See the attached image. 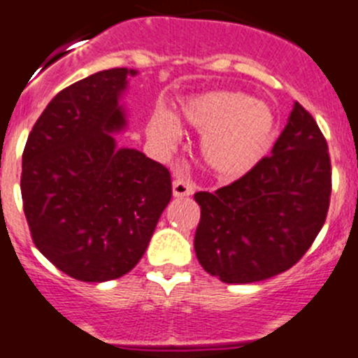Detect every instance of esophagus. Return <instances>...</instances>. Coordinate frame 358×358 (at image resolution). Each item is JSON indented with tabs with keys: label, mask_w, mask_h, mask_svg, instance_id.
<instances>
[{
	"label": "esophagus",
	"mask_w": 358,
	"mask_h": 358,
	"mask_svg": "<svg viewBox=\"0 0 358 358\" xmlns=\"http://www.w3.org/2000/svg\"><path fill=\"white\" fill-rule=\"evenodd\" d=\"M194 194V185L192 182L185 178H176L173 182V196L175 197H189Z\"/></svg>",
	"instance_id": "obj_1"
}]
</instances>
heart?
I'll return each mask as SVG.
<instances>
[{
  "label": "heart",
  "instance_id": "b5f03b06",
  "mask_svg": "<svg viewBox=\"0 0 358 358\" xmlns=\"http://www.w3.org/2000/svg\"><path fill=\"white\" fill-rule=\"evenodd\" d=\"M182 117L203 136V155L225 178H238L255 168L275 138V115L264 103L239 91H210L189 98ZM152 134L175 141L180 134L176 120L159 112L152 120Z\"/></svg>",
  "mask_w": 358,
  "mask_h": 358
}]
</instances>
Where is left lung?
<instances>
[{"instance_id":"obj_1","label":"left lung","mask_w":358,"mask_h":358,"mask_svg":"<svg viewBox=\"0 0 358 358\" xmlns=\"http://www.w3.org/2000/svg\"><path fill=\"white\" fill-rule=\"evenodd\" d=\"M331 190L327 141L296 101L273 154L236 182L194 194L201 206L197 260L224 283L262 282L287 271L325 224Z\"/></svg>"}]
</instances>
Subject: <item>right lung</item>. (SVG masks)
I'll return each mask as SVG.
<instances>
[{"label": "right lung", "instance_id": "add662e5", "mask_svg": "<svg viewBox=\"0 0 358 358\" xmlns=\"http://www.w3.org/2000/svg\"><path fill=\"white\" fill-rule=\"evenodd\" d=\"M134 69L94 73L62 89L24 147L20 192L36 248L80 282L129 273L171 201L168 168L110 133L126 124L119 98Z\"/></svg>", "mask_w": 358, "mask_h": 358}]
</instances>
